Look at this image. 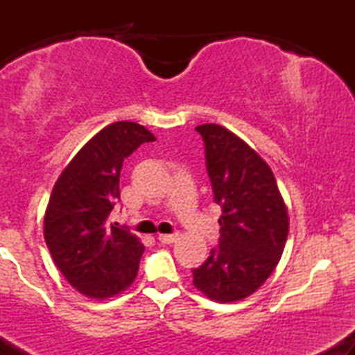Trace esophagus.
<instances>
[{"label": "esophagus", "mask_w": 355, "mask_h": 355, "mask_svg": "<svg viewBox=\"0 0 355 355\" xmlns=\"http://www.w3.org/2000/svg\"><path fill=\"white\" fill-rule=\"evenodd\" d=\"M157 239L160 240L162 243H173L175 240L178 239V235H177V234H173V235H168V234H160V235H158Z\"/></svg>", "instance_id": "obj_1"}]
</instances>
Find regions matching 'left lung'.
Here are the masks:
<instances>
[{
  "instance_id": "obj_1",
  "label": "left lung",
  "mask_w": 355,
  "mask_h": 355,
  "mask_svg": "<svg viewBox=\"0 0 355 355\" xmlns=\"http://www.w3.org/2000/svg\"><path fill=\"white\" fill-rule=\"evenodd\" d=\"M214 202L222 207L220 243L193 270V285L220 304L247 299L274 272L288 235V211L274 172L242 138L198 125Z\"/></svg>"
}]
</instances>
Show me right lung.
<instances>
[{
    "instance_id": "right-lung-1",
    "label": "right lung",
    "mask_w": 355,
    "mask_h": 355,
    "mask_svg": "<svg viewBox=\"0 0 355 355\" xmlns=\"http://www.w3.org/2000/svg\"><path fill=\"white\" fill-rule=\"evenodd\" d=\"M155 140L133 121L110 123L81 146L53 187L43 218L44 242L67 282L89 299L116 297L138 274L144 243L105 222L120 198L123 160Z\"/></svg>"
}]
</instances>
